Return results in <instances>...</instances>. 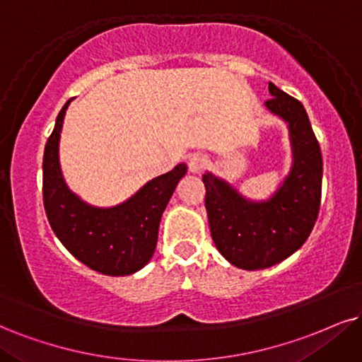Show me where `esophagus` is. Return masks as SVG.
Returning <instances> with one entry per match:
<instances>
[{"label":"esophagus","mask_w":362,"mask_h":362,"mask_svg":"<svg viewBox=\"0 0 362 362\" xmlns=\"http://www.w3.org/2000/svg\"><path fill=\"white\" fill-rule=\"evenodd\" d=\"M208 166V158L202 153H194L188 160V168L191 173H202Z\"/></svg>","instance_id":"34e87169"}]
</instances>
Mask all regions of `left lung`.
Listing matches in <instances>:
<instances>
[{"label": "left lung", "instance_id": "obj_1", "mask_svg": "<svg viewBox=\"0 0 362 362\" xmlns=\"http://www.w3.org/2000/svg\"><path fill=\"white\" fill-rule=\"evenodd\" d=\"M270 112L288 124L293 166L269 202H250L211 173L206 188L209 231L218 252L235 267L260 270L280 263L309 238L319 216L322 193V154L304 105L269 83Z\"/></svg>", "mask_w": 362, "mask_h": 362}]
</instances>
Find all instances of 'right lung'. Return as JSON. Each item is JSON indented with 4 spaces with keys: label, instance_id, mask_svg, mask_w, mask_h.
Here are the masks:
<instances>
[{
    "label": "right lung",
    "instance_id": "add662e5",
    "mask_svg": "<svg viewBox=\"0 0 362 362\" xmlns=\"http://www.w3.org/2000/svg\"><path fill=\"white\" fill-rule=\"evenodd\" d=\"M70 100L62 107L43 154V204L53 233L88 269L104 275H131L154 255L159 221L186 164L154 177L126 203L95 208L66 188L58 163L62 124Z\"/></svg>",
    "mask_w": 362,
    "mask_h": 362
}]
</instances>
